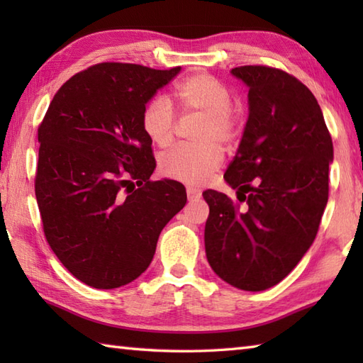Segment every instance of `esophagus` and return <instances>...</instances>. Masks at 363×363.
<instances>
[{
  "label": "esophagus",
  "instance_id": "1",
  "mask_svg": "<svg viewBox=\"0 0 363 363\" xmlns=\"http://www.w3.org/2000/svg\"><path fill=\"white\" fill-rule=\"evenodd\" d=\"M201 190L194 189V187H187V198L189 201H196V199L201 198Z\"/></svg>",
  "mask_w": 363,
  "mask_h": 363
}]
</instances>
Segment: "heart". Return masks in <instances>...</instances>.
Here are the masks:
<instances>
[{"label":"heart","instance_id":"b5f03b06","mask_svg":"<svg viewBox=\"0 0 363 363\" xmlns=\"http://www.w3.org/2000/svg\"><path fill=\"white\" fill-rule=\"evenodd\" d=\"M184 113L201 117L195 133L198 145H181L160 157V172L167 177L195 186L209 179L223 162L221 145L233 146L242 135L243 117L234 109L233 95L220 79L209 73H195L173 90ZM176 117L172 103L154 96L142 112V128L152 143L165 146L173 138Z\"/></svg>","mask_w":363,"mask_h":363}]
</instances>
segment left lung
<instances>
[{"label":"left lung","mask_w":363,"mask_h":363,"mask_svg":"<svg viewBox=\"0 0 363 363\" xmlns=\"http://www.w3.org/2000/svg\"><path fill=\"white\" fill-rule=\"evenodd\" d=\"M250 87V117L225 179L238 203L206 190V256L246 291L281 282L311 248L328 204L333 138L317 98L279 68L230 70Z\"/></svg>","instance_id":"left-lung-1"}]
</instances>
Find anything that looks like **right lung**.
Listing matches in <instances>:
<instances>
[{
  "label": "right lung",
  "mask_w": 363,
  "mask_h": 363,
  "mask_svg": "<svg viewBox=\"0 0 363 363\" xmlns=\"http://www.w3.org/2000/svg\"><path fill=\"white\" fill-rule=\"evenodd\" d=\"M181 67L101 62L72 76L38 126L35 198L46 242L76 279L117 289L137 279L162 229L187 203L156 168L142 112Z\"/></svg>",
  "instance_id": "right-lung-1"
}]
</instances>
